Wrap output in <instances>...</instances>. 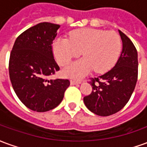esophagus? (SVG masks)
Masks as SVG:
<instances>
[{"mask_svg":"<svg viewBox=\"0 0 147 147\" xmlns=\"http://www.w3.org/2000/svg\"><path fill=\"white\" fill-rule=\"evenodd\" d=\"M82 83L81 80H71V85H77V84H80Z\"/></svg>","mask_w":147,"mask_h":147,"instance_id":"esophagus-1","label":"esophagus"}]
</instances>
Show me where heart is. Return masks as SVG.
I'll return each instance as SVG.
<instances>
[{"instance_id": "b5f03b06", "label": "heart", "mask_w": 147, "mask_h": 147, "mask_svg": "<svg viewBox=\"0 0 147 147\" xmlns=\"http://www.w3.org/2000/svg\"><path fill=\"white\" fill-rule=\"evenodd\" d=\"M122 49L120 35L116 32L85 28L72 31L69 38H59L53 44L57 61L62 66L78 57L81 52L84 57L69 64L64 69L68 76L81 77L94 69L104 73L113 67Z\"/></svg>"}]
</instances>
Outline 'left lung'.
<instances>
[{"instance_id":"1","label":"left lung","mask_w":147,"mask_h":147,"mask_svg":"<svg viewBox=\"0 0 147 147\" xmlns=\"http://www.w3.org/2000/svg\"><path fill=\"white\" fill-rule=\"evenodd\" d=\"M123 49L110 71L90 78V94L83 98L87 109L96 115L107 117L121 110L129 101L138 79V53L126 34L119 30Z\"/></svg>"}]
</instances>
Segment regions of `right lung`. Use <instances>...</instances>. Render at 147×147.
<instances>
[{"label": "right lung", "instance_id": "1", "mask_svg": "<svg viewBox=\"0 0 147 147\" xmlns=\"http://www.w3.org/2000/svg\"><path fill=\"white\" fill-rule=\"evenodd\" d=\"M60 25L40 23L20 34L12 47L8 71L15 93L27 108L46 112L63 100L68 80H48L60 67L53 53V41Z\"/></svg>", "mask_w": 147, "mask_h": 147}]
</instances>
